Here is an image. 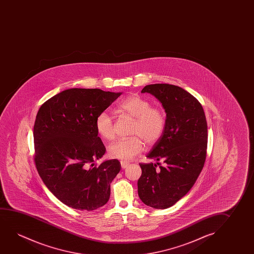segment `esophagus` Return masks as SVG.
<instances>
[{"instance_id": "esophagus-1", "label": "esophagus", "mask_w": 254, "mask_h": 254, "mask_svg": "<svg viewBox=\"0 0 254 254\" xmlns=\"http://www.w3.org/2000/svg\"><path fill=\"white\" fill-rule=\"evenodd\" d=\"M121 166H122V169H125V168H127V167H128L129 163L128 162H127V161L122 160V161H121Z\"/></svg>"}]
</instances>
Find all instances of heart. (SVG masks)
Listing matches in <instances>:
<instances>
[{
  "label": "heart",
  "mask_w": 254,
  "mask_h": 254,
  "mask_svg": "<svg viewBox=\"0 0 254 254\" xmlns=\"http://www.w3.org/2000/svg\"><path fill=\"white\" fill-rule=\"evenodd\" d=\"M119 111L134 118L129 138L121 139L108 146V156L113 159L130 160L142 152L144 141L153 145L161 138L167 126V115L163 108L151 106L149 101L137 94L124 98L118 104ZM98 135L105 140L115 138V121L109 113L101 112L94 122Z\"/></svg>",
  "instance_id": "b5f03b06"
}]
</instances>
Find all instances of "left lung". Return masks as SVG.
Segmentation results:
<instances>
[{
    "label": "left lung",
    "mask_w": 254,
    "mask_h": 254,
    "mask_svg": "<svg viewBox=\"0 0 254 254\" xmlns=\"http://www.w3.org/2000/svg\"><path fill=\"white\" fill-rule=\"evenodd\" d=\"M141 93H150L162 103L167 126L146 156L156 163H139L142 174L138 181V194L146 205L168 208L190 191L204 167L206 119L199 101L178 86L152 84Z\"/></svg>",
    "instance_id": "8db88e82"
}]
</instances>
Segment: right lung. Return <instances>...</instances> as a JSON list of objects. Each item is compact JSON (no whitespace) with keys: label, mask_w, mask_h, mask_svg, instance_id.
I'll return each mask as SVG.
<instances>
[{"label":"right lung","mask_w":254,"mask_h":254,"mask_svg":"<svg viewBox=\"0 0 254 254\" xmlns=\"http://www.w3.org/2000/svg\"><path fill=\"white\" fill-rule=\"evenodd\" d=\"M121 93L71 88L45 101L34 126L35 167L49 191L80 211H93L110 197V183L121 170L117 160L99 166L106 148L94 122Z\"/></svg>","instance_id":"add662e5"}]
</instances>
